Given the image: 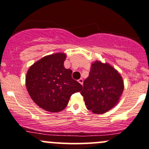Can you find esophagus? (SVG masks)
<instances>
[{
  "label": "esophagus",
  "instance_id": "esophagus-1",
  "mask_svg": "<svg viewBox=\"0 0 149 149\" xmlns=\"http://www.w3.org/2000/svg\"><path fill=\"white\" fill-rule=\"evenodd\" d=\"M78 81H79V83H80L81 84V85L83 84V81H83V79H79V80H78Z\"/></svg>",
  "mask_w": 149,
  "mask_h": 149
}]
</instances>
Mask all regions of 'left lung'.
<instances>
[{
  "label": "left lung",
  "mask_w": 149,
  "mask_h": 149,
  "mask_svg": "<svg viewBox=\"0 0 149 149\" xmlns=\"http://www.w3.org/2000/svg\"><path fill=\"white\" fill-rule=\"evenodd\" d=\"M81 92L85 105L94 113H104L115 106L124 90L121 75L110 65L96 61Z\"/></svg>",
  "instance_id": "8db88e82"
}]
</instances>
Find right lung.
Returning a JSON list of instances; mask_svg holds the SVG:
<instances>
[{
  "instance_id": "1",
  "label": "right lung",
  "mask_w": 149,
  "mask_h": 149,
  "mask_svg": "<svg viewBox=\"0 0 149 149\" xmlns=\"http://www.w3.org/2000/svg\"><path fill=\"white\" fill-rule=\"evenodd\" d=\"M63 53L46 56L29 68L26 87L30 97L41 108L59 112L67 106L70 96L82 85L72 78V70L64 67Z\"/></svg>"
}]
</instances>
